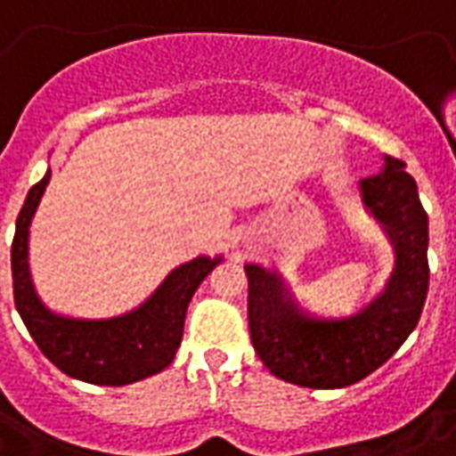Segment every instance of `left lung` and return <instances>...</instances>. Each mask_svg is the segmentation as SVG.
<instances>
[{"instance_id": "1", "label": "left lung", "mask_w": 456, "mask_h": 456, "mask_svg": "<svg viewBox=\"0 0 456 456\" xmlns=\"http://www.w3.org/2000/svg\"><path fill=\"white\" fill-rule=\"evenodd\" d=\"M363 205L388 232L395 268L388 286L359 315L315 320L290 300L281 281L247 264L248 332L268 371L305 388H344L391 359L420 320L430 266L428 215L405 163L386 156L381 173L362 180Z\"/></svg>"}]
</instances>
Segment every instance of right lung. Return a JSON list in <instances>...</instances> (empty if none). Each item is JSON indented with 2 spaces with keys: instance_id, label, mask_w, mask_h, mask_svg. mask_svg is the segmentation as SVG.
<instances>
[{
  "instance_id": "obj_1",
  "label": "right lung",
  "mask_w": 456,
  "mask_h": 456,
  "mask_svg": "<svg viewBox=\"0 0 456 456\" xmlns=\"http://www.w3.org/2000/svg\"><path fill=\"white\" fill-rule=\"evenodd\" d=\"M51 180V170L28 190L12 241L14 303L38 349L68 376L97 386H126L163 371L175 359L188 303L219 258L198 256L178 266L163 286L129 315L114 320H68L45 310L28 276V224Z\"/></svg>"
}]
</instances>
